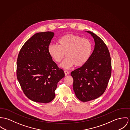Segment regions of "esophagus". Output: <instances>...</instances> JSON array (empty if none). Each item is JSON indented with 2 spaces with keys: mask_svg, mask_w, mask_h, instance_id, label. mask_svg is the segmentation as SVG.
Listing matches in <instances>:
<instances>
[{
  "mask_svg": "<svg viewBox=\"0 0 130 130\" xmlns=\"http://www.w3.org/2000/svg\"><path fill=\"white\" fill-rule=\"evenodd\" d=\"M64 73H65V76H67V75H69L70 72H69V71H67V70H65V71H64Z\"/></svg>",
  "mask_w": 130,
  "mask_h": 130,
  "instance_id": "esophagus-1",
  "label": "esophagus"
}]
</instances>
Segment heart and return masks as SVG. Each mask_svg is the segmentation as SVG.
<instances>
[{"mask_svg": "<svg viewBox=\"0 0 130 130\" xmlns=\"http://www.w3.org/2000/svg\"><path fill=\"white\" fill-rule=\"evenodd\" d=\"M58 45H50L48 52L57 63H60L67 57L61 64L64 69H69L74 65L81 67L84 65L90 57L93 49L92 42L87 38L73 34H67L59 38Z\"/></svg>", "mask_w": 130, "mask_h": 130, "instance_id": "b5f03b06", "label": "heart"}]
</instances>
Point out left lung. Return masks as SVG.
<instances>
[{
	"mask_svg": "<svg viewBox=\"0 0 130 130\" xmlns=\"http://www.w3.org/2000/svg\"><path fill=\"white\" fill-rule=\"evenodd\" d=\"M85 31L94 39V49L86 63L71 73L75 95L82 102L101 96L107 88L112 71L111 59L106 45L95 33Z\"/></svg>",
	"mask_w": 130,
	"mask_h": 130,
	"instance_id": "8db88e82",
	"label": "left lung"
}]
</instances>
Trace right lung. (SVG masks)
<instances>
[{
  "instance_id": "1",
  "label": "right lung",
  "mask_w": 130,
  "mask_h": 130,
  "mask_svg": "<svg viewBox=\"0 0 130 130\" xmlns=\"http://www.w3.org/2000/svg\"><path fill=\"white\" fill-rule=\"evenodd\" d=\"M54 35L39 32L24 43L17 60V78L26 96L32 101L47 103L55 97L58 82L65 76L48 52Z\"/></svg>"
}]
</instances>
